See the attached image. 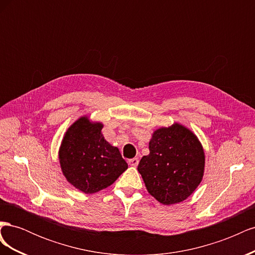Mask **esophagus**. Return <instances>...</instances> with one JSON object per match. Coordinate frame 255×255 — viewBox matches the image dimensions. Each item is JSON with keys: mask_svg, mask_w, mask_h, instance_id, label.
<instances>
[{"mask_svg": "<svg viewBox=\"0 0 255 255\" xmlns=\"http://www.w3.org/2000/svg\"><path fill=\"white\" fill-rule=\"evenodd\" d=\"M138 163H139V159H138L137 157L128 159V165L132 166V167H136L138 165Z\"/></svg>", "mask_w": 255, "mask_h": 255, "instance_id": "esophagus-1", "label": "esophagus"}]
</instances>
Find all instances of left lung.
Returning a JSON list of instances; mask_svg holds the SVG:
<instances>
[{
  "label": "left lung",
  "mask_w": 255,
  "mask_h": 255,
  "mask_svg": "<svg viewBox=\"0 0 255 255\" xmlns=\"http://www.w3.org/2000/svg\"><path fill=\"white\" fill-rule=\"evenodd\" d=\"M149 150L137 167L149 194L165 205L187 199L204 172V151L197 136L175 123L153 133Z\"/></svg>",
  "instance_id": "obj_1"
}]
</instances>
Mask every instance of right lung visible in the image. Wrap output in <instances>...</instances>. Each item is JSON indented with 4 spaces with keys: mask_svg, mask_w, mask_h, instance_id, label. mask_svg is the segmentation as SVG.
Returning <instances> with one entry per match:
<instances>
[{
    "mask_svg": "<svg viewBox=\"0 0 255 255\" xmlns=\"http://www.w3.org/2000/svg\"><path fill=\"white\" fill-rule=\"evenodd\" d=\"M102 123L82 117L68 128L59 149V163L67 181L85 194H95L128 169L119 149L107 142Z\"/></svg>",
    "mask_w": 255,
    "mask_h": 255,
    "instance_id": "1",
    "label": "right lung"
}]
</instances>
